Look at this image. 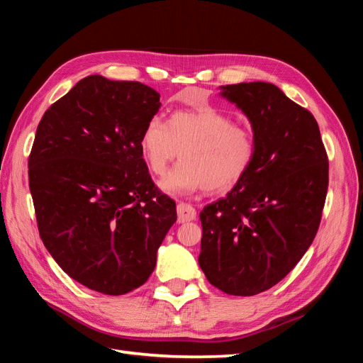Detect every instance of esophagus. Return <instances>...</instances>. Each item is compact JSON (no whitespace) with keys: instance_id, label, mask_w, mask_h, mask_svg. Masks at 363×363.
<instances>
[{"instance_id":"obj_1","label":"esophagus","mask_w":363,"mask_h":363,"mask_svg":"<svg viewBox=\"0 0 363 363\" xmlns=\"http://www.w3.org/2000/svg\"><path fill=\"white\" fill-rule=\"evenodd\" d=\"M196 218V211L191 206L186 203H179L177 204V221L180 224L188 223V221H194Z\"/></svg>"}]
</instances>
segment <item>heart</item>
<instances>
[{"mask_svg": "<svg viewBox=\"0 0 363 363\" xmlns=\"http://www.w3.org/2000/svg\"><path fill=\"white\" fill-rule=\"evenodd\" d=\"M139 147L156 175L164 174L182 151V162L159 182L169 195L232 189L250 171L256 152L251 131L212 107L177 111L168 124L152 118L142 130Z\"/></svg>", "mask_w": 363, "mask_h": 363, "instance_id": "b5f03b06", "label": "heart"}]
</instances>
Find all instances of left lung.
<instances>
[{"mask_svg":"<svg viewBox=\"0 0 363 363\" xmlns=\"http://www.w3.org/2000/svg\"><path fill=\"white\" fill-rule=\"evenodd\" d=\"M248 118L255 160L225 199L200 213V268L215 288L256 295L294 269L313 242L328 186V160L313 115L276 84L219 86Z\"/></svg>","mask_w":363,"mask_h":363,"instance_id":"1","label":"left lung"}]
</instances>
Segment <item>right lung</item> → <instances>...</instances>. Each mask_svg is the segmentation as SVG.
<instances>
[{"label": "right lung", "mask_w": 363, "mask_h": 363, "mask_svg": "<svg viewBox=\"0 0 363 363\" xmlns=\"http://www.w3.org/2000/svg\"><path fill=\"white\" fill-rule=\"evenodd\" d=\"M159 108L160 94L147 84L89 75L38 125L28 183L39 235L57 265L92 291L142 286L177 219L139 147Z\"/></svg>", "instance_id": "add662e5"}]
</instances>
